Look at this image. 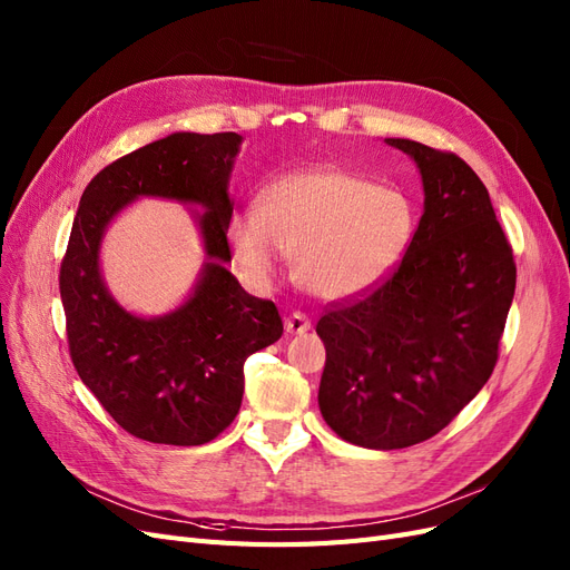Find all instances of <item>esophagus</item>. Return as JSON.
Wrapping results in <instances>:
<instances>
[{"instance_id": "obj_1", "label": "esophagus", "mask_w": 570, "mask_h": 570, "mask_svg": "<svg viewBox=\"0 0 570 570\" xmlns=\"http://www.w3.org/2000/svg\"><path fill=\"white\" fill-rule=\"evenodd\" d=\"M308 327H312V321H308L306 314L295 312L285 318V333H289V335H302L308 331Z\"/></svg>"}]
</instances>
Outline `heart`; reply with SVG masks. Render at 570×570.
<instances>
[{"mask_svg":"<svg viewBox=\"0 0 570 570\" xmlns=\"http://www.w3.org/2000/svg\"><path fill=\"white\" fill-rule=\"evenodd\" d=\"M413 237L409 199L340 168H314L273 183L258 214L230 220L237 264L271 281L278 252L295 258L297 283L321 299H347L383 283Z\"/></svg>","mask_w":570,"mask_h":570,"instance_id":"1","label":"heart"}]
</instances>
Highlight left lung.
<instances>
[{"instance_id": "8db88e82", "label": "left lung", "mask_w": 570, "mask_h": 570, "mask_svg": "<svg viewBox=\"0 0 570 570\" xmlns=\"http://www.w3.org/2000/svg\"><path fill=\"white\" fill-rule=\"evenodd\" d=\"M423 178V216L383 283L333 302L318 406L335 433L368 450L438 435L488 383L515 289L509 239L488 187L452 151L402 137Z\"/></svg>"}]
</instances>
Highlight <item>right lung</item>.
Listing matches in <instances>:
<instances>
[{
  "instance_id": "obj_1",
  "label": "right lung",
  "mask_w": 570,
  "mask_h": 570,
  "mask_svg": "<svg viewBox=\"0 0 570 570\" xmlns=\"http://www.w3.org/2000/svg\"><path fill=\"white\" fill-rule=\"evenodd\" d=\"M243 137L174 132L116 159L85 187L59 271L68 352L126 433L195 446L226 430L243 404L245 361L283 335L273 302L252 297L226 268L228 183ZM137 196L202 203L207 264L190 299L159 320L128 315L98 273L110 218Z\"/></svg>"
}]
</instances>
